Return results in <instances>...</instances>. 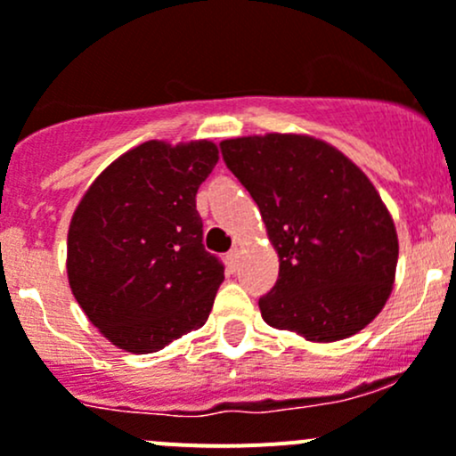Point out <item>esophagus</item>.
<instances>
[{
    "label": "esophagus",
    "instance_id": "obj_1",
    "mask_svg": "<svg viewBox=\"0 0 456 456\" xmlns=\"http://www.w3.org/2000/svg\"><path fill=\"white\" fill-rule=\"evenodd\" d=\"M238 260H240V253H238V248H233V251L227 253V266L232 268V271H236Z\"/></svg>",
    "mask_w": 456,
    "mask_h": 456
}]
</instances>
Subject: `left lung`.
Here are the masks:
<instances>
[{"instance_id": "obj_1", "label": "left lung", "mask_w": 456, "mask_h": 456, "mask_svg": "<svg viewBox=\"0 0 456 456\" xmlns=\"http://www.w3.org/2000/svg\"><path fill=\"white\" fill-rule=\"evenodd\" d=\"M220 148L280 257L262 319L313 343L361 332L389 299L400 251L365 172L332 143L297 133L236 137Z\"/></svg>"}]
</instances>
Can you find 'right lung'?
I'll use <instances>...</instances> for the list:
<instances>
[{
	"label": "right lung",
	"instance_id": "right-lung-1",
	"mask_svg": "<svg viewBox=\"0 0 456 456\" xmlns=\"http://www.w3.org/2000/svg\"><path fill=\"white\" fill-rule=\"evenodd\" d=\"M216 164L209 140L143 142L80 199L67 232V280L115 347L159 352L212 313L224 268L203 247L196 191Z\"/></svg>",
	"mask_w": 456,
	"mask_h": 456
}]
</instances>
